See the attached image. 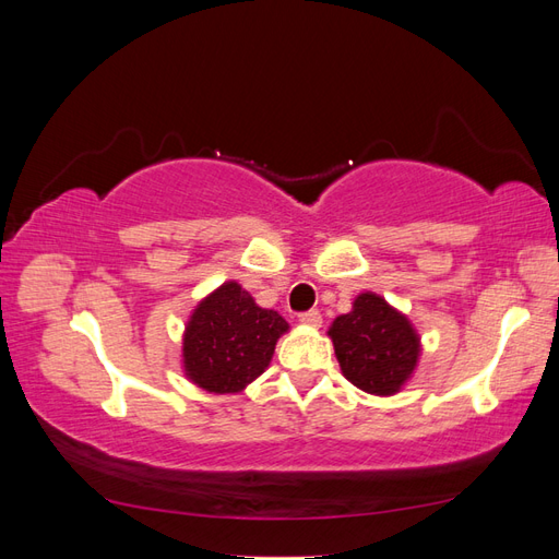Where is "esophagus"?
Here are the masks:
<instances>
[{
    "mask_svg": "<svg viewBox=\"0 0 559 559\" xmlns=\"http://www.w3.org/2000/svg\"><path fill=\"white\" fill-rule=\"evenodd\" d=\"M298 321L306 326H321V314H319V310H308V312L298 314Z\"/></svg>",
    "mask_w": 559,
    "mask_h": 559,
    "instance_id": "34e87169",
    "label": "esophagus"
}]
</instances>
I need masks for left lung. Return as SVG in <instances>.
Wrapping results in <instances>:
<instances>
[{"mask_svg":"<svg viewBox=\"0 0 559 559\" xmlns=\"http://www.w3.org/2000/svg\"><path fill=\"white\" fill-rule=\"evenodd\" d=\"M329 335L343 376L368 394H396L413 376L419 337L411 321L376 294H361L349 314L337 317Z\"/></svg>","mask_w":559,"mask_h":559,"instance_id":"8db88e82","label":"left lung"}]
</instances>
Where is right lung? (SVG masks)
<instances>
[{"instance_id": "add662e5", "label": "right lung", "mask_w": 559, "mask_h": 559, "mask_svg": "<svg viewBox=\"0 0 559 559\" xmlns=\"http://www.w3.org/2000/svg\"><path fill=\"white\" fill-rule=\"evenodd\" d=\"M289 324L259 308L238 282H226L195 308L183 333V370L198 386L235 394L267 368Z\"/></svg>"}]
</instances>
